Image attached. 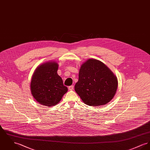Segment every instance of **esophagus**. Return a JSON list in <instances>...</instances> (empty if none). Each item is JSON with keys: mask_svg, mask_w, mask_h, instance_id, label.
Instances as JSON below:
<instances>
[{"mask_svg": "<svg viewBox=\"0 0 150 150\" xmlns=\"http://www.w3.org/2000/svg\"><path fill=\"white\" fill-rule=\"evenodd\" d=\"M73 89H74V86L73 85H71V86H69L68 87V89L69 90H73Z\"/></svg>", "mask_w": 150, "mask_h": 150, "instance_id": "34e87169", "label": "esophagus"}]
</instances>
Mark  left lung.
<instances>
[{
    "instance_id": "8db88e82",
    "label": "left lung",
    "mask_w": 150,
    "mask_h": 150,
    "mask_svg": "<svg viewBox=\"0 0 150 150\" xmlns=\"http://www.w3.org/2000/svg\"><path fill=\"white\" fill-rule=\"evenodd\" d=\"M117 87L112 72L99 60L90 59L81 65L74 89L85 104L100 106L112 99Z\"/></svg>"
}]
</instances>
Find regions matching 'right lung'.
I'll list each match as a JSON object with an SVG mask.
<instances>
[{"instance_id":"obj_1","label":"right lung","mask_w":150,"mask_h":150,"mask_svg":"<svg viewBox=\"0 0 150 150\" xmlns=\"http://www.w3.org/2000/svg\"><path fill=\"white\" fill-rule=\"evenodd\" d=\"M58 64L47 62L39 66L34 72L30 83L31 93L37 102L52 106L61 100L68 91L62 79L58 75Z\"/></svg>"}]
</instances>
